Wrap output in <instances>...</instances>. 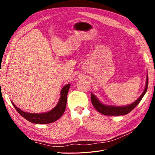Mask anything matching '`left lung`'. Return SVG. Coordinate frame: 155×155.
I'll use <instances>...</instances> for the list:
<instances>
[{"instance_id":"8db88e82","label":"left lung","mask_w":155,"mask_h":155,"mask_svg":"<svg viewBox=\"0 0 155 155\" xmlns=\"http://www.w3.org/2000/svg\"><path fill=\"white\" fill-rule=\"evenodd\" d=\"M148 87V75H147L146 79V84H145V89L138 99L136 100L133 104H131L125 106H111V105H106L101 104L99 101V100L91 93V101L92 104L94 107L95 109L100 112L101 114L107 115V116H121V115H125L133 110L134 108L138 105V104L142 100L143 96L145 95V92H147Z\"/></svg>"}]
</instances>
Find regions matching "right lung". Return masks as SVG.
<instances>
[{
	"instance_id": "right-lung-1",
	"label": "right lung",
	"mask_w": 155,
	"mask_h": 155,
	"mask_svg": "<svg viewBox=\"0 0 155 155\" xmlns=\"http://www.w3.org/2000/svg\"><path fill=\"white\" fill-rule=\"evenodd\" d=\"M70 87V84H67V85L63 87L61 91V97L57 105L53 109L48 112H44V113L37 114L24 112L20 109H18L12 101L11 102L18 113L22 117H24L26 120L30 121L31 123L36 124H50L58 120L63 114L65 109H66L67 94Z\"/></svg>"
}]
</instances>
